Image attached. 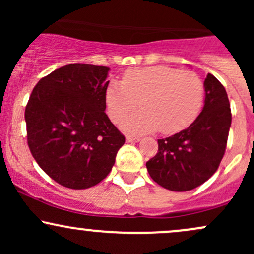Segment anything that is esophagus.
Wrapping results in <instances>:
<instances>
[{"label":"esophagus","mask_w":254,"mask_h":254,"mask_svg":"<svg viewBox=\"0 0 254 254\" xmlns=\"http://www.w3.org/2000/svg\"><path fill=\"white\" fill-rule=\"evenodd\" d=\"M139 138L138 137H133V136H127V142L129 143H132V142H138Z\"/></svg>","instance_id":"esophagus-1"}]
</instances>
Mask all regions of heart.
<instances>
[{
  "label": "heart",
  "mask_w": 254,
  "mask_h": 254,
  "mask_svg": "<svg viewBox=\"0 0 254 254\" xmlns=\"http://www.w3.org/2000/svg\"><path fill=\"white\" fill-rule=\"evenodd\" d=\"M204 86L196 72L178 70L165 65L129 69L122 81L112 80L106 88V105L110 118L122 122L130 133L161 130L176 133L189 127L197 117L203 103Z\"/></svg>",
  "instance_id": "heart-1"
}]
</instances>
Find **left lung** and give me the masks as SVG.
<instances>
[{
	"label": "left lung",
	"mask_w": 254,
	"mask_h": 254,
	"mask_svg": "<svg viewBox=\"0 0 254 254\" xmlns=\"http://www.w3.org/2000/svg\"><path fill=\"white\" fill-rule=\"evenodd\" d=\"M205 100L196 121L176 135L157 139L159 150L147 162L154 182L171 191H190L202 185L220 166L232 124L226 89L214 75L204 81Z\"/></svg>",
	"instance_id": "left-lung-1"
}]
</instances>
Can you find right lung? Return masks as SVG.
<instances>
[{
	"label": "right lung",
	"mask_w": 254,
	"mask_h": 254,
	"mask_svg": "<svg viewBox=\"0 0 254 254\" xmlns=\"http://www.w3.org/2000/svg\"><path fill=\"white\" fill-rule=\"evenodd\" d=\"M110 68L74 63L36 84L26 105L27 143L55 182L82 190L107 177L125 137L105 113Z\"/></svg>",
	"instance_id": "right-lung-1"
}]
</instances>
